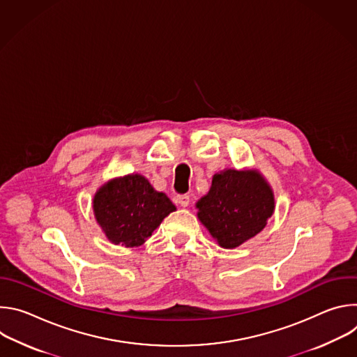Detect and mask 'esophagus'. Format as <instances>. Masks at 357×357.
<instances>
[{
	"mask_svg": "<svg viewBox=\"0 0 357 357\" xmlns=\"http://www.w3.org/2000/svg\"><path fill=\"white\" fill-rule=\"evenodd\" d=\"M176 200H178V203H179V205H181L182 208H186V206H189L190 197H189L188 195H179V196L176 197Z\"/></svg>",
	"mask_w": 357,
	"mask_h": 357,
	"instance_id": "1",
	"label": "esophagus"
}]
</instances>
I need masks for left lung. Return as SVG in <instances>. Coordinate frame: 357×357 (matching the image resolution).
Listing matches in <instances>:
<instances>
[{"label":"left lung","mask_w":357,"mask_h":357,"mask_svg":"<svg viewBox=\"0 0 357 357\" xmlns=\"http://www.w3.org/2000/svg\"><path fill=\"white\" fill-rule=\"evenodd\" d=\"M197 218L218 244L236 248L259 234L275 209L274 192L256 169L213 175L208 195L196 203Z\"/></svg>","instance_id":"obj_1"}]
</instances>
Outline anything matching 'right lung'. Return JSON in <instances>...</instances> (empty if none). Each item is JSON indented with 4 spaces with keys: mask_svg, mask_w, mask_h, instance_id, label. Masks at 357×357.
<instances>
[{
    "mask_svg": "<svg viewBox=\"0 0 357 357\" xmlns=\"http://www.w3.org/2000/svg\"><path fill=\"white\" fill-rule=\"evenodd\" d=\"M93 211L98 226L113 244L138 247L176 208L146 178L131 174L98 188L93 197Z\"/></svg>",
    "mask_w": 357,
    "mask_h": 357,
    "instance_id": "1",
    "label": "right lung"
}]
</instances>
